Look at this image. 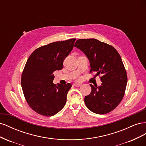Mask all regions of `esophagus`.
I'll use <instances>...</instances> for the list:
<instances>
[{
  "label": "esophagus",
  "mask_w": 146,
  "mask_h": 146,
  "mask_svg": "<svg viewBox=\"0 0 146 146\" xmlns=\"http://www.w3.org/2000/svg\"><path fill=\"white\" fill-rule=\"evenodd\" d=\"M73 85L74 86H76V87H78V86H80L82 85L80 83H73Z\"/></svg>",
  "instance_id": "1"
}]
</instances>
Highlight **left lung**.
<instances>
[{
  "label": "left lung",
  "instance_id": "left-lung-1",
  "mask_svg": "<svg viewBox=\"0 0 146 146\" xmlns=\"http://www.w3.org/2000/svg\"><path fill=\"white\" fill-rule=\"evenodd\" d=\"M86 55L90 63V73L102 75L100 86L91 87V93L85 97L90 111L104 114L115 109L124 96L127 75L121 57L112 46L94 38L79 39L74 45Z\"/></svg>",
  "mask_w": 146,
  "mask_h": 146
}]
</instances>
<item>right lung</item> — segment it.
<instances>
[{
    "instance_id": "1",
    "label": "right lung",
    "mask_w": 146,
    "mask_h": 146,
    "mask_svg": "<svg viewBox=\"0 0 146 146\" xmlns=\"http://www.w3.org/2000/svg\"><path fill=\"white\" fill-rule=\"evenodd\" d=\"M76 38L56 41L36 48L30 55L21 76L25 99L33 111L44 116L58 113L66 103L72 85H55L54 71L63 69L64 60L74 47Z\"/></svg>"
}]
</instances>
